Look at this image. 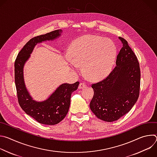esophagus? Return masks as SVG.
Wrapping results in <instances>:
<instances>
[{
	"label": "esophagus",
	"instance_id": "1",
	"mask_svg": "<svg viewBox=\"0 0 157 157\" xmlns=\"http://www.w3.org/2000/svg\"><path fill=\"white\" fill-rule=\"evenodd\" d=\"M86 87V84L84 82H80L78 87H79V89H82V88H84Z\"/></svg>",
	"mask_w": 157,
	"mask_h": 157
}]
</instances>
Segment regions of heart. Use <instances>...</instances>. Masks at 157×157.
Returning a JSON list of instances; mask_svg holds the SVG:
<instances>
[{"label": "heart", "instance_id": "obj_1", "mask_svg": "<svg viewBox=\"0 0 157 157\" xmlns=\"http://www.w3.org/2000/svg\"><path fill=\"white\" fill-rule=\"evenodd\" d=\"M117 48L109 38L87 35L75 40L70 47L69 56L73 68L82 64L84 74L93 80L105 77L113 66Z\"/></svg>", "mask_w": 157, "mask_h": 157}]
</instances>
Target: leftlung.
Listing matches in <instances>:
<instances>
[{
	"instance_id": "obj_1",
	"label": "left lung",
	"mask_w": 157,
	"mask_h": 157,
	"mask_svg": "<svg viewBox=\"0 0 157 157\" xmlns=\"http://www.w3.org/2000/svg\"><path fill=\"white\" fill-rule=\"evenodd\" d=\"M123 47L116 58V66L102 81L92 84L94 96L90 109L95 116L105 122L118 120L137 102L140 93V70L139 63L123 38Z\"/></svg>"
}]
</instances>
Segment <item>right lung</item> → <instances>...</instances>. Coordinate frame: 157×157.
Listing matches in <instances>:
<instances>
[{"label":"right lung","mask_w":157,"mask_h":157,"mask_svg":"<svg viewBox=\"0 0 157 157\" xmlns=\"http://www.w3.org/2000/svg\"><path fill=\"white\" fill-rule=\"evenodd\" d=\"M61 32V30H56L32 38L20 51L15 61V82L18 104L27 114L42 124L55 125L66 117L69 110L71 94L78 89L79 82L63 84L45 101L35 102L25 87L23 68L35 44L45 40H53L59 36Z\"/></svg>","instance_id":"right-lung-1"}]
</instances>
